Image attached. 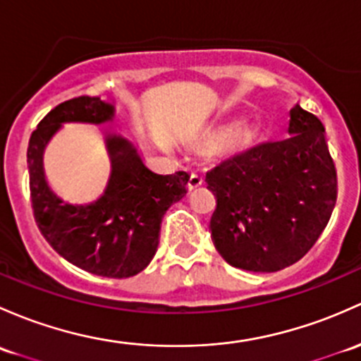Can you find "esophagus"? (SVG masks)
Instances as JSON below:
<instances>
[{"instance_id": "esophagus-1", "label": "esophagus", "mask_w": 361, "mask_h": 361, "mask_svg": "<svg viewBox=\"0 0 361 361\" xmlns=\"http://www.w3.org/2000/svg\"><path fill=\"white\" fill-rule=\"evenodd\" d=\"M202 185H204V178L200 176V174H192L190 180H188V188H190V190H195V188L202 187Z\"/></svg>"}]
</instances>
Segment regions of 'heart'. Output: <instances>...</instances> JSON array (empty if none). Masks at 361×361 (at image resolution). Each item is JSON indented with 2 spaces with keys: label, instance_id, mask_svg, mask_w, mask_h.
<instances>
[{
  "label": "heart",
  "instance_id": "heart-1",
  "mask_svg": "<svg viewBox=\"0 0 361 361\" xmlns=\"http://www.w3.org/2000/svg\"><path fill=\"white\" fill-rule=\"evenodd\" d=\"M231 131H233V124H226V126L216 130L214 136H216V138H226V136H228ZM254 133H256V126H249V128H245V130H242L240 133H238L237 136L240 140H249L250 136H254Z\"/></svg>",
  "mask_w": 361,
  "mask_h": 361
}]
</instances>
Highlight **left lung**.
I'll return each mask as SVG.
<instances>
[{"instance_id":"8db88e82","label":"left lung","mask_w":361,"mask_h":361,"mask_svg":"<svg viewBox=\"0 0 361 361\" xmlns=\"http://www.w3.org/2000/svg\"><path fill=\"white\" fill-rule=\"evenodd\" d=\"M290 136L261 142L207 171L216 197L209 230L223 259L270 273L298 263L322 235L337 200V173L314 114L295 105Z\"/></svg>"}]
</instances>
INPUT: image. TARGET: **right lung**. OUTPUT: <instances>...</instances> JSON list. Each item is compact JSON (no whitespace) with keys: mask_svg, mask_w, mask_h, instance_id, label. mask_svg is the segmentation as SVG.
I'll use <instances>...</instances> for the list:
<instances>
[{"mask_svg":"<svg viewBox=\"0 0 361 361\" xmlns=\"http://www.w3.org/2000/svg\"><path fill=\"white\" fill-rule=\"evenodd\" d=\"M114 107L98 97L63 102L32 133L27 149L34 219L56 252L78 268L111 279L140 273L154 257L164 212L187 193L190 174H155L123 136L109 135L112 173L104 195L85 206L62 202L48 187L43 152L63 123H109Z\"/></svg>","mask_w":361,"mask_h":361,"instance_id":"obj_1","label":"right lung"}]
</instances>
